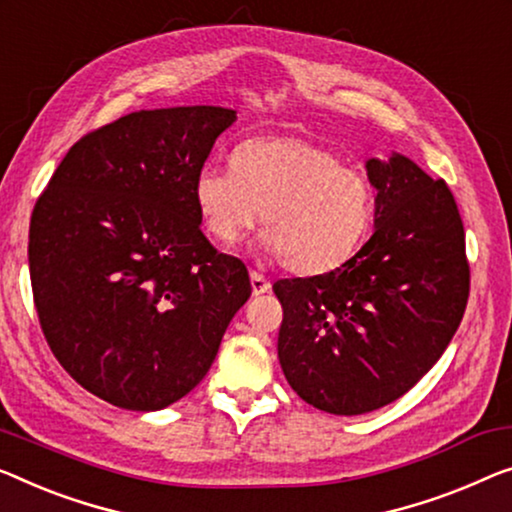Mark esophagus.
Listing matches in <instances>:
<instances>
[{"instance_id": "obj_1", "label": "esophagus", "mask_w": 512, "mask_h": 512, "mask_svg": "<svg viewBox=\"0 0 512 512\" xmlns=\"http://www.w3.org/2000/svg\"><path fill=\"white\" fill-rule=\"evenodd\" d=\"M250 285H253V294L255 296H259V294H266L271 289V282L266 280L262 273H257V271H253L250 273Z\"/></svg>"}]
</instances>
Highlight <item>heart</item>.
<instances>
[{"mask_svg":"<svg viewBox=\"0 0 512 512\" xmlns=\"http://www.w3.org/2000/svg\"><path fill=\"white\" fill-rule=\"evenodd\" d=\"M193 202L220 246H234L262 218L264 248L301 276L345 264L375 218L368 177L335 151L294 135L241 142L232 151V170L202 167Z\"/></svg>","mask_w":512,"mask_h":512,"instance_id":"heart-1","label":"heart"}]
</instances>
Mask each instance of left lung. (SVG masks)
<instances>
[{
  "label": "left lung",
  "instance_id": "obj_1",
  "mask_svg": "<svg viewBox=\"0 0 512 512\" xmlns=\"http://www.w3.org/2000/svg\"><path fill=\"white\" fill-rule=\"evenodd\" d=\"M375 232L340 269L273 285L278 358L312 407L368 414L402 398L446 352L469 299L455 197L414 160L370 158Z\"/></svg>",
  "mask_w": 512,
  "mask_h": 512
}]
</instances>
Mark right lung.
I'll use <instances>...</instances> for the list:
<instances>
[{"label":"right lung","mask_w":512,"mask_h":512,"mask_svg":"<svg viewBox=\"0 0 512 512\" xmlns=\"http://www.w3.org/2000/svg\"><path fill=\"white\" fill-rule=\"evenodd\" d=\"M234 119L216 105L126 114L80 137L36 200L38 322L61 368L114 407L156 411L193 391L253 292L193 202Z\"/></svg>","instance_id":"add662e5"}]
</instances>
